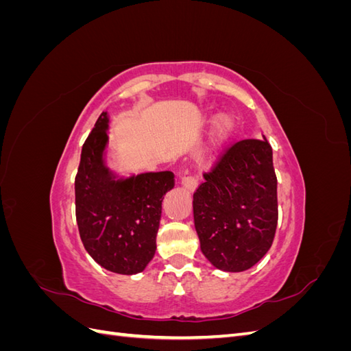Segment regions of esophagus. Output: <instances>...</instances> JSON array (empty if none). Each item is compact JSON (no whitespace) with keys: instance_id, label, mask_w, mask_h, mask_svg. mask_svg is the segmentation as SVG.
<instances>
[{"instance_id":"34e87169","label":"esophagus","mask_w":351,"mask_h":351,"mask_svg":"<svg viewBox=\"0 0 351 351\" xmlns=\"http://www.w3.org/2000/svg\"><path fill=\"white\" fill-rule=\"evenodd\" d=\"M182 186L187 190V192L192 193L197 187V178L193 176H186L182 178Z\"/></svg>"}]
</instances>
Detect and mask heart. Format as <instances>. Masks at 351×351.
<instances>
[{
    "label": "heart",
    "mask_w": 351,
    "mask_h": 351,
    "mask_svg": "<svg viewBox=\"0 0 351 351\" xmlns=\"http://www.w3.org/2000/svg\"><path fill=\"white\" fill-rule=\"evenodd\" d=\"M232 132H234V121L227 115H219L218 119H215L214 124H212V129L209 133V151L221 149V147L231 139Z\"/></svg>",
    "instance_id": "1"
}]
</instances>
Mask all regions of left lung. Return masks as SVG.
I'll list each match as a JSON object with an SVG mask.
<instances>
[{
	"label": "left lung",
	"mask_w": 351,
	"mask_h": 351,
	"mask_svg": "<svg viewBox=\"0 0 351 351\" xmlns=\"http://www.w3.org/2000/svg\"><path fill=\"white\" fill-rule=\"evenodd\" d=\"M204 178L193 195L200 250L217 269L246 271L267 254L277 230V177L267 137L234 143Z\"/></svg>",
	"instance_id": "8db88e82"
}]
</instances>
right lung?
I'll return each mask as SVG.
<instances>
[{
    "mask_svg": "<svg viewBox=\"0 0 351 351\" xmlns=\"http://www.w3.org/2000/svg\"><path fill=\"white\" fill-rule=\"evenodd\" d=\"M108 112H102L82 147L74 192L80 239L107 271L133 275L154 258L162 199L174 187L171 171L119 177L108 168Z\"/></svg>",
    "mask_w": 351,
    "mask_h": 351,
    "instance_id": "1",
    "label": "right lung"
}]
</instances>
